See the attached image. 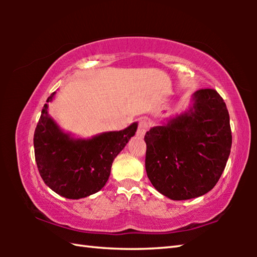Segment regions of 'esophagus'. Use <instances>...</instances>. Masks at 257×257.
Instances as JSON below:
<instances>
[{
	"label": "esophagus",
	"mask_w": 257,
	"mask_h": 257,
	"mask_svg": "<svg viewBox=\"0 0 257 257\" xmlns=\"http://www.w3.org/2000/svg\"><path fill=\"white\" fill-rule=\"evenodd\" d=\"M150 128V122L145 119H142L139 121L138 123V129H137V136L139 137H143L145 135V133L149 130Z\"/></svg>",
	"instance_id": "esophagus-1"
}]
</instances>
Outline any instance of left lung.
<instances>
[{"label": "left lung", "mask_w": 257, "mask_h": 257, "mask_svg": "<svg viewBox=\"0 0 257 257\" xmlns=\"http://www.w3.org/2000/svg\"><path fill=\"white\" fill-rule=\"evenodd\" d=\"M188 110L146 133V173L173 201L208 193L219 181L231 150L227 105L214 89L191 95Z\"/></svg>", "instance_id": "1"}]
</instances>
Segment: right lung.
<instances>
[{
	"mask_svg": "<svg viewBox=\"0 0 257 257\" xmlns=\"http://www.w3.org/2000/svg\"><path fill=\"white\" fill-rule=\"evenodd\" d=\"M55 92L46 99L52 102ZM138 123L119 132L78 138L63 132L45 104L34 134L35 160L46 186L69 199L90 196L105 186L114 159L135 136Z\"/></svg>",
	"mask_w": 257,
	"mask_h": 257,
	"instance_id": "right-lung-1",
	"label": "right lung"
}]
</instances>
